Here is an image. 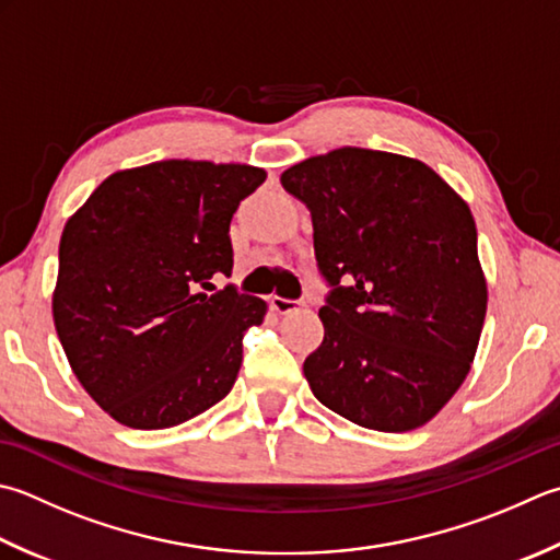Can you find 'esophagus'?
<instances>
[{"label": "esophagus", "instance_id": "esophagus-1", "mask_svg": "<svg viewBox=\"0 0 560 560\" xmlns=\"http://www.w3.org/2000/svg\"><path fill=\"white\" fill-rule=\"evenodd\" d=\"M271 308L277 311V313H281V315H287V313H293V311H299L301 305H303V301H291V299H281V295H271Z\"/></svg>", "mask_w": 560, "mask_h": 560}]
</instances>
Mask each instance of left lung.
I'll list each match as a JSON object with an SVG mask.
<instances>
[{
  "label": "left lung",
  "mask_w": 560,
  "mask_h": 560,
  "mask_svg": "<svg viewBox=\"0 0 560 560\" xmlns=\"http://www.w3.org/2000/svg\"><path fill=\"white\" fill-rule=\"evenodd\" d=\"M311 208L327 291L313 396L359 427L408 432L462 386L488 289L470 208L420 160L339 148L281 174Z\"/></svg>",
  "instance_id": "8db88e82"
}]
</instances>
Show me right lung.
<instances>
[{
	"label": "right lung",
	"instance_id": "right-lung-1",
	"mask_svg": "<svg viewBox=\"0 0 560 560\" xmlns=\"http://www.w3.org/2000/svg\"><path fill=\"white\" fill-rule=\"evenodd\" d=\"M267 179L249 164L164 160L116 172L60 237L52 320L74 376L133 430H164L223 400L267 303L233 283L230 221Z\"/></svg>",
	"mask_w": 560,
	"mask_h": 560
}]
</instances>
